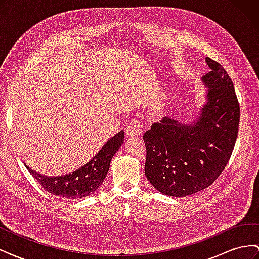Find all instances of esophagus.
Instances as JSON below:
<instances>
[{"label": "esophagus", "mask_w": 259, "mask_h": 259, "mask_svg": "<svg viewBox=\"0 0 259 259\" xmlns=\"http://www.w3.org/2000/svg\"><path fill=\"white\" fill-rule=\"evenodd\" d=\"M142 123L138 121L137 119L132 120L128 125L126 126V135L130 137H134V136H139L140 133H142Z\"/></svg>", "instance_id": "esophagus-1"}]
</instances>
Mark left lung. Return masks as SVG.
I'll return each mask as SVG.
<instances>
[{"instance_id":"1","label":"left lung","mask_w":259,"mask_h":259,"mask_svg":"<svg viewBox=\"0 0 259 259\" xmlns=\"http://www.w3.org/2000/svg\"><path fill=\"white\" fill-rule=\"evenodd\" d=\"M210 71L202 76L206 104L191 124L169 116L153 123L143 138L145 173L159 192L186 197L213 184L229 162L239 132L240 105L225 68L205 58Z\"/></svg>"}]
</instances>
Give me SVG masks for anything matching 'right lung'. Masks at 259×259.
Returning <instances> with one entry per match:
<instances>
[{
	"label": "right lung",
	"instance_id": "obj_1",
	"mask_svg": "<svg viewBox=\"0 0 259 259\" xmlns=\"http://www.w3.org/2000/svg\"><path fill=\"white\" fill-rule=\"evenodd\" d=\"M124 142V132L121 131L111 137L100 149L94 158L81 168L73 173L61 176H44L31 169L28 165L29 173L32 175L44 189L66 199H80L95 192L105 180L110 162L113 155Z\"/></svg>",
	"mask_w": 259,
	"mask_h": 259
}]
</instances>
